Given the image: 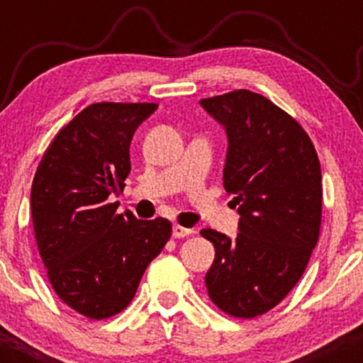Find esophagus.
Listing matches in <instances>:
<instances>
[{
	"label": "esophagus",
	"instance_id": "34e87169",
	"mask_svg": "<svg viewBox=\"0 0 363 363\" xmlns=\"http://www.w3.org/2000/svg\"><path fill=\"white\" fill-rule=\"evenodd\" d=\"M193 228H186V227H181V225H174L172 227V237L174 239H182V237H187L193 234Z\"/></svg>",
	"mask_w": 363,
	"mask_h": 363
}]
</instances>
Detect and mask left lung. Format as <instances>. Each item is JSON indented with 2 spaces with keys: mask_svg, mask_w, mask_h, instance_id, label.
I'll list each match as a JSON object with an SVG mask.
<instances>
[{
  "mask_svg": "<svg viewBox=\"0 0 363 363\" xmlns=\"http://www.w3.org/2000/svg\"><path fill=\"white\" fill-rule=\"evenodd\" d=\"M227 131L223 187L239 206V234L203 228L215 245L205 281L211 302L252 319L297 285L319 239L323 182L314 145L301 124L249 90L199 101Z\"/></svg>",
  "mask_w": 363,
  "mask_h": 363,
  "instance_id": "obj_1",
  "label": "left lung"
}]
</instances>
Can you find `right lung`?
<instances>
[{
  "label": "right lung",
  "instance_id": "add662e5",
  "mask_svg": "<svg viewBox=\"0 0 363 363\" xmlns=\"http://www.w3.org/2000/svg\"><path fill=\"white\" fill-rule=\"evenodd\" d=\"M157 104L99 102L54 136L32 182L37 247L54 291L89 319L126 309L172 234L167 218L116 213L107 198L131 172L129 145Z\"/></svg>",
  "mask_w": 363,
  "mask_h": 363
}]
</instances>
